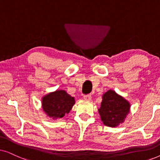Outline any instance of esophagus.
Wrapping results in <instances>:
<instances>
[{"label": "esophagus", "instance_id": "esophagus-1", "mask_svg": "<svg viewBox=\"0 0 160 160\" xmlns=\"http://www.w3.org/2000/svg\"><path fill=\"white\" fill-rule=\"evenodd\" d=\"M84 99L85 100H91L92 95H85L84 96Z\"/></svg>", "mask_w": 160, "mask_h": 160}]
</instances>
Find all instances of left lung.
<instances>
[{"label": "left lung", "mask_w": 160, "mask_h": 160, "mask_svg": "<svg viewBox=\"0 0 160 160\" xmlns=\"http://www.w3.org/2000/svg\"><path fill=\"white\" fill-rule=\"evenodd\" d=\"M130 107V103L124 98L114 91L108 90L102 95L101 106L98 111L105 125L114 128L124 122Z\"/></svg>", "instance_id": "obj_1"}]
</instances>
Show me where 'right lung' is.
Listing matches in <instances>:
<instances>
[{
    "label": "right lung",
    "instance_id": "right-lung-1",
    "mask_svg": "<svg viewBox=\"0 0 160 160\" xmlns=\"http://www.w3.org/2000/svg\"><path fill=\"white\" fill-rule=\"evenodd\" d=\"M74 103V98L64 90H57L42 98L43 111L53 119L62 118L68 113Z\"/></svg>",
    "mask_w": 160,
    "mask_h": 160
}]
</instances>
